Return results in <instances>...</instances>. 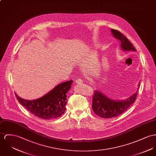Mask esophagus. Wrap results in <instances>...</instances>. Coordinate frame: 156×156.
<instances>
[{"mask_svg": "<svg viewBox=\"0 0 156 156\" xmlns=\"http://www.w3.org/2000/svg\"><path fill=\"white\" fill-rule=\"evenodd\" d=\"M83 83V81L81 79H78L76 80V84H81Z\"/></svg>", "mask_w": 156, "mask_h": 156, "instance_id": "esophagus-1", "label": "esophagus"}]
</instances>
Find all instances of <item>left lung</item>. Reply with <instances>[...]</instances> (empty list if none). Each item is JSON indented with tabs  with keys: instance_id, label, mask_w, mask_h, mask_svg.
<instances>
[{
	"instance_id": "left-lung-1",
	"label": "left lung",
	"mask_w": 156,
	"mask_h": 156,
	"mask_svg": "<svg viewBox=\"0 0 156 156\" xmlns=\"http://www.w3.org/2000/svg\"><path fill=\"white\" fill-rule=\"evenodd\" d=\"M110 31L114 38L120 40V48L122 51H136L128 39L119 31L110 29ZM139 87L140 83L134 94L126 99L121 100H113L101 93V91L96 90L94 91L92 103V108L94 112L98 116L106 119L119 116L134 103Z\"/></svg>"
}]
</instances>
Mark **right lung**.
<instances>
[{
  "mask_svg": "<svg viewBox=\"0 0 156 156\" xmlns=\"http://www.w3.org/2000/svg\"><path fill=\"white\" fill-rule=\"evenodd\" d=\"M73 81L58 84L45 95L36 100L21 98L15 93L21 105L36 116L43 119H52L60 117L66 110L67 93L71 88Z\"/></svg>",
  "mask_w": 156,
  "mask_h": 156,
  "instance_id": "right-lung-1",
  "label": "right lung"
}]
</instances>
